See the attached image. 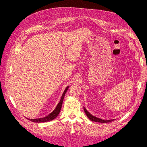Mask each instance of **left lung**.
Instances as JSON below:
<instances>
[{"mask_svg":"<svg viewBox=\"0 0 147 147\" xmlns=\"http://www.w3.org/2000/svg\"><path fill=\"white\" fill-rule=\"evenodd\" d=\"M83 109H84V112H85L87 117L92 121L98 122V123H109V122H111V121H114V120L115 119H101V118H97V117L94 116V115H91L86 109V108L84 107H83Z\"/></svg>","mask_w":147,"mask_h":147,"instance_id":"1","label":"left lung"}]
</instances>
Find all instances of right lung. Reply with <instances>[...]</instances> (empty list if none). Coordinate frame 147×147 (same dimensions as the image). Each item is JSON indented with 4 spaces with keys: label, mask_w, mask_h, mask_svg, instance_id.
<instances>
[{
    "label": "right lung",
    "mask_w": 147,
    "mask_h": 147,
    "mask_svg": "<svg viewBox=\"0 0 147 147\" xmlns=\"http://www.w3.org/2000/svg\"><path fill=\"white\" fill-rule=\"evenodd\" d=\"M69 87H70V86H68L66 87L64 92L63 93V94H62V96L61 97V100L58 103V104L57 105L55 109L53 110L51 113H50L48 115H47V117H44V118H36V119H29V118H28V119L30 120V121L34 122V123L47 122V121H51V120H53L54 119H55L61 112L62 105H63V100H64V98L65 94V93L67 92V91Z\"/></svg>",
    "instance_id": "right-lung-1"
}]
</instances>
